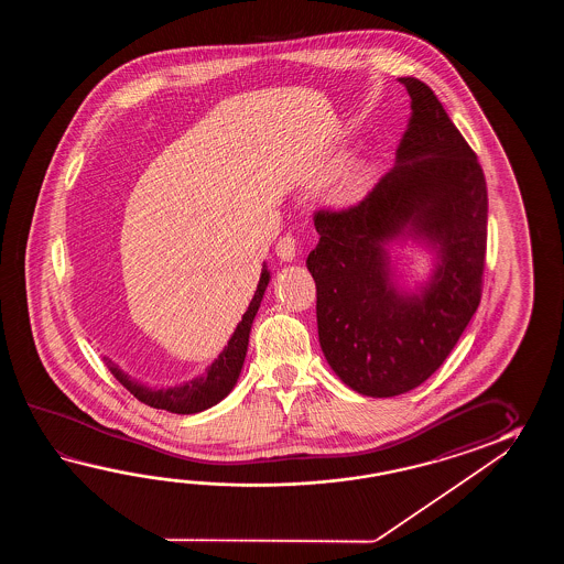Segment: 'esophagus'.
Segmentation results:
<instances>
[{
	"label": "esophagus",
	"instance_id": "34e87169",
	"mask_svg": "<svg viewBox=\"0 0 564 564\" xmlns=\"http://www.w3.org/2000/svg\"><path fill=\"white\" fill-rule=\"evenodd\" d=\"M276 253L280 256V260H284V262L294 260V256H296V240H294L292 234H286V236H282L278 240Z\"/></svg>",
	"mask_w": 564,
	"mask_h": 564
}]
</instances>
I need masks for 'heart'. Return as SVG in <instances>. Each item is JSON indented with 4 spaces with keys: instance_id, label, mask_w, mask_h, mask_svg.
<instances>
[{
    "instance_id": "1",
    "label": "heart",
    "mask_w": 564,
    "mask_h": 564,
    "mask_svg": "<svg viewBox=\"0 0 564 564\" xmlns=\"http://www.w3.org/2000/svg\"><path fill=\"white\" fill-rule=\"evenodd\" d=\"M336 169H338V161H333L330 165H326V167L323 169V173H321V181L328 180V177L335 173ZM367 183H369V169L362 167V165L350 169L347 173V177L343 181L340 192H338V199H340V202L355 199V197L367 187Z\"/></svg>"
}]
</instances>
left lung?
Wrapping results in <instances>:
<instances>
[{
	"label": "left lung",
	"mask_w": 564,
	"mask_h": 564,
	"mask_svg": "<svg viewBox=\"0 0 564 564\" xmlns=\"http://www.w3.org/2000/svg\"><path fill=\"white\" fill-rule=\"evenodd\" d=\"M411 117L397 165L347 209L314 212L321 236L306 265L316 282L318 340L352 391L395 397L427 381L478 311L488 189L478 156L432 88L399 78ZM409 227L441 256L420 297L390 282L387 240Z\"/></svg>",
	"instance_id": "left-lung-1"
}]
</instances>
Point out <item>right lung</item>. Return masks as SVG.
Here are the masks:
<instances>
[{"label":"right lung","instance_id":"1","mask_svg":"<svg viewBox=\"0 0 564 564\" xmlns=\"http://www.w3.org/2000/svg\"><path fill=\"white\" fill-rule=\"evenodd\" d=\"M270 282V272L264 265L262 276L256 288L252 302L248 306L246 314L241 316V323L238 324L236 333L229 338L228 347L224 348V352L217 357L216 362L205 371L204 377L193 379L189 383L181 384L175 389H149L144 384L137 383L129 379L124 372L110 359H105L108 371L112 372L131 395L137 397L141 403L149 408L165 409L171 413H181V415H189V413H199L204 409L212 408L219 403L224 397L228 395L234 389V384L240 377L243 359H246V350H248V338L252 330L253 318L256 312L260 308V302L264 299V290Z\"/></svg>","mask_w":564,"mask_h":564}]
</instances>
